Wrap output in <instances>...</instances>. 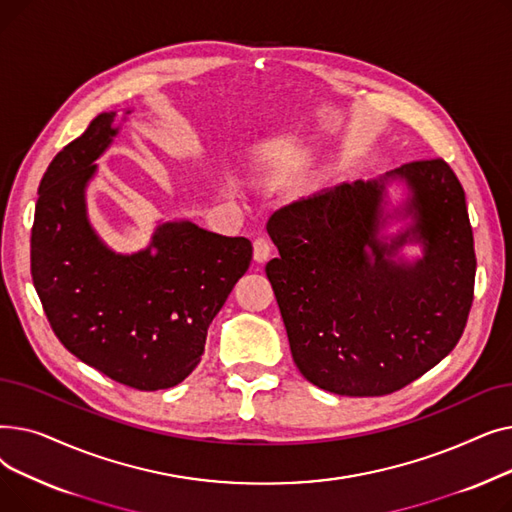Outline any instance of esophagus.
Wrapping results in <instances>:
<instances>
[{
  "mask_svg": "<svg viewBox=\"0 0 512 512\" xmlns=\"http://www.w3.org/2000/svg\"><path fill=\"white\" fill-rule=\"evenodd\" d=\"M253 253H255V261H259V263L267 261V257H270V253H272V242H270V238H265V236L255 238V242H253Z\"/></svg>",
  "mask_w": 512,
  "mask_h": 512,
  "instance_id": "obj_1",
  "label": "esophagus"
}]
</instances>
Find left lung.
Segmentation results:
<instances>
[{"instance_id":"8db88e82","label":"left lung","mask_w":512,"mask_h":512,"mask_svg":"<svg viewBox=\"0 0 512 512\" xmlns=\"http://www.w3.org/2000/svg\"><path fill=\"white\" fill-rule=\"evenodd\" d=\"M390 177L412 188L406 212L414 226L382 243L377 232L389 217L381 201ZM267 230L280 255L267 261L265 274L292 359L313 386L340 396L392 394L461 340L477 261L465 191L442 157L290 203ZM407 239L424 242V259L392 262Z\"/></svg>"}]
</instances>
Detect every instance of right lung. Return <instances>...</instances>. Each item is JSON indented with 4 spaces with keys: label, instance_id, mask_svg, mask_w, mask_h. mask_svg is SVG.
Instances as JSON below:
<instances>
[{
    "label": "right lung",
    "instance_id": "obj_1",
    "mask_svg": "<svg viewBox=\"0 0 512 512\" xmlns=\"http://www.w3.org/2000/svg\"><path fill=\"white\" fill-rule=\"evenodd\" d=\"M114 116L99 114L45 170L31 274L53 334L76 359L128 388L166 390L199 365L211 319L249 270L253 245L168 222L141 253L107 249L87 220L85 188L118 132Z\"/></svg>",
    "mask_w": 512,
    "mask_h": 512
}]
</instances>
